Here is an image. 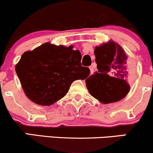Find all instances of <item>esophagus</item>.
Here are the masks:
<instances>
[{
  "instance_id": "1",
  "label": "esophagus",
  "mask_w": 153,
  "mask_h": 153,
  "mask_svg": "<svg viewBox=\"0 0 153 153\" xmlns=\"http://www.w3.org/2000/svg\"><path fill=\"white\" fill-rule=\"evenodd\" d=\"M89 70H90L91 74H93V73H94V67H93V66H90V67H89Z\"/></svg>"
}]
</instances>
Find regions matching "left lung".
<instances>
[{
  "mask_svg": "<svg viewBox=\"0 0 153 153\" xmlns=\"http://www.w3.org/2000/svg\"><path fill=\"white\" fill-rule=\"evenodd\" d=\"M94 54L98 72L85 80L90 94L103 104L124 99L130 89L128 80L134 75L127 54L112 40L96 46Z\"/></svg>",
  "mask_w": 153,
  "mask_h": 153,
  "instance_id": "obj_1",
  "label": "left lung"
}]
</instances>
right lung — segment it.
Masks as SVG:
<instances>
[{
    "mask_svg": "<svg viewBox=\"0 0 153 153\" xmlns=\"http://www.w3.org/2000/svg\"><path fill=\"white\" fill-rule=\"evenodd\" d=\"M81 54L73 46L46 42L22 54L16 65L23 90L31 101L50 106L64 97L73 82L90 74L81 66Z\"/></svg>",
    "mask_w": 153,
    "mask_h": 153,
    "instance_id": "right-lung-1",
    "label": "right lung"
}]
</instances>
